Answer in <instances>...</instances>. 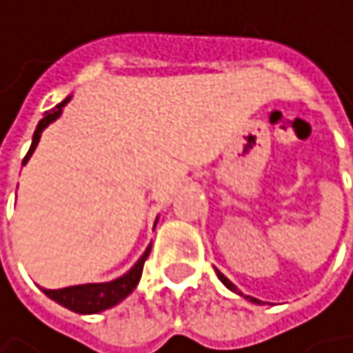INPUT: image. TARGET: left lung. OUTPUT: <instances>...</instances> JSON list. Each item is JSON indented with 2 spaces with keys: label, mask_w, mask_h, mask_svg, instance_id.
I'll list each match as a JSON object with an SVG mask.
<instances>
[{
  "label": "left lung",
  "mask_w": 353,
  "mask_h": 353,
  "mask_svg": "<svg viewBox=\"0 0 353 353\" xmlns=\"http://www.w3.org/2000/svg\"><path fill=\"white\" fill-rule=\"evenodd\" d=\"M218 277H220V281L224 283V286H226L228 290H233V292H237V294H241V292H239V290L235 288V283H233V281H230V279H226V277H224V275H222L220 271H218ZM241 296H243V294H241ZM245 299H250L252 303H261V301H256V299H252V296H245Z\"/></svg>",
  "instance_id": "obj_1"
}]
</instances>
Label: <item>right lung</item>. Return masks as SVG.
<instances>
[{
	"mask_svg": "<svg viewBox=\"0 0 353 353\" xmlns=\"http://www.w3.org/2000/svg\"><path fill=\"white\" fill-rule=\"evenodd\" d=\"M72 97H67L65 101H61L54 110L46 112L44 118L37 123V129L33 133V141H31V148H29V152L27 157L23 159V165L29 161V157L33 154V150L37 148V141L39 137H42V131L54 123V120L61 116L63 112V105L70 101ZM148 254H150V248H148L143 254H141V259L133 265V269L129 273H125L123 277H118L114 281H105V283H82V286H70V288H61V290H44V294L48 299H52L54 303L67 307V309H72L76 311V314H99V311H105L114 305H118L123 299H127L135 286H137V281L141 277V271H143V263L148 259Z\"/></svg>",
	"mask_w": 353,
	"mask_h": 353,
	"instance_id": "1",
	"label": "right lung"
}]
</instances>
